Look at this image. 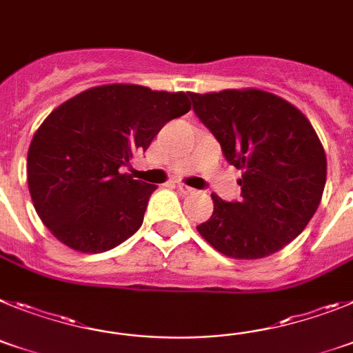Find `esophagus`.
I'll return each instance as SVG.
<instances>
[{
	"label": "esophagus",
	"instance_id": "1",
	"mask_svg": "<svg viewBox=\"0 0 353 353\" xmlns=\"http://www.w3.org/2000/svg\"><path fill=\"white\" fill-rule=\"evenodd\" d=\"M176 188H177V192H181V194H183V195H192V194H195V190H194V188H190V186L183 185V183H177Z\"/></svg>",
	"mask_w": 353,
	"mask_h": 353
}]
</instances>
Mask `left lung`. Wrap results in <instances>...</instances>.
Returning a JSON list of instances; mask_svg holds the SVG:
<instances>
[{"label":"left lung","instance_id":"obj_1","mask_svg":"<svg viewBox=\"0 0 353 353\" xmlns=\"http://www.w3.org/2000/svg\"><path fill=\"white\" fill-rule=\"evenodd\" d=\"M202 124L241 170V199L214 202L199 234L223 256L261 259L284 249L316 213L327 179V158L304 113L259 88L190 92Z\"/></svg>","mask_w":353,"mask_h":353}]
</instances>
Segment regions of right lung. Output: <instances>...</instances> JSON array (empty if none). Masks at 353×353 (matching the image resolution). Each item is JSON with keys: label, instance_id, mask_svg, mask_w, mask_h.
<instances>
[{"label": "right lung", "instance_id": "1", "mask_svg": "<svg viewBox=\"0 0 353 353\" xmlns=\"http://www.w3.org/2000/svg\"><path fill=\"white\" fill-rule=\"evenodd\" d=\"M190 108L185 92L112 83L49 113L30 143L28 188L51 234L69 249L99 254L139 231L156 186L119 168Z\"/></svg>", "mask_w": 353, "mask_h": 353}]
</instances>
